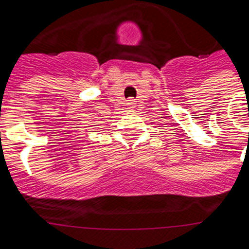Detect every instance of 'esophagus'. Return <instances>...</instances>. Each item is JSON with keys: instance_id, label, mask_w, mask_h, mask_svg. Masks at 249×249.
<instances>
[{"instance_id": "obj_1", "label": "esophagus", "mask_w": 249, "mask_h": 249, "mask_svg": "<svg viewBox=\"0 0 249 249\" xmlns=\"http://www.w3.org/2000/svg\"><path fill=\"white\" fill-rule=\"evenodd\" d=\"M126 107H127V109L132 110V109H135V107H136V101H135L134 99H130V100H127Z\"/></svg>"}]
</instances>
